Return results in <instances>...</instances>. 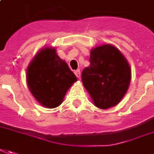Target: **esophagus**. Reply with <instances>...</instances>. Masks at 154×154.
I'll use <instances>...</instances> for the list:
<instances>
[{"label": "esophagus", "mask_w": 154, "mask_h": 154, "mask_svg": "<svg viewBox=\"0 0 154 154\" xmlns=\"http://www.w3.org/2000/svg\"><path fill=\"white\" fill-rule=\"evenodd\" d=\"M75 75H76V77L77 78H80L81 77V72H80V70H77V71H75Z\"/></svg>", "instance_id": "obj_1"}]
</instances>
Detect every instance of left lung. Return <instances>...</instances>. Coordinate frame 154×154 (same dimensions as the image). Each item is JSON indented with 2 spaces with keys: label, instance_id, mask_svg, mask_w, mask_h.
I'll list each match as a JSON object with an SVG mask.
<instances>
[{
  "label": "left lung",
  "instance_id": "left-lung-1",
  "mask_svg": "<svg viewBox=\"0 0 154 154\" xmlns=\"http://www.w3.org/2000/svg\"><path fill=\"white\" fill-rule=\"evenodd\" d=\"M89 61L82 80L94 104L102 109L116 106L125 94L131 77L125 56L115 46L103 45L91 51Z\"/></svg>",
  "mask_w": 154,
  "mask_h": 154
}]
</instances>
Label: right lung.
Instances as JSON below:
<instances>
[{
	"instance_id": "right-lung-1",
	"label": "right lung",
	"mask_w": 154,
	"mask_h": 154,
	"mask_svg": "<svg viewBox=\"0 0 154 154\" xmlns=\"http://www.w3.org/2000/svg\"><path fill=\"white\" fill-rule=\"evenodd\" d=\"M77 77L55 48L46 47L34 56L27 68V83L31 94L44 107L59 106Z\"/></svg>"
}]
</instances>
